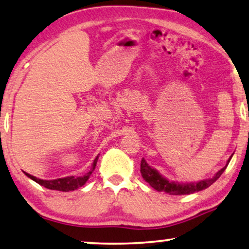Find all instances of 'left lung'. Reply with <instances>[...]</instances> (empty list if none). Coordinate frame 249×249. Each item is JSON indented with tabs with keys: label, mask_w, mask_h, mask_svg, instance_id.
Wrapping results in <instances>:
<instances>
[{
	"label": "left lung",
	"mask_w": 249,
	"mask_h": 249,
	"mask_svg": "<svg viewBox=\"0 0 249 249\" xmlns=\"http://www.w3.org/2000/svg\"><path fill=\"white\" fill-rule=\"evenodd\" d=\"M232 157V155H231ZM231 157L229 158L226 166H224L221 170H219L216 173V176L213 178H210V179H206L200 181V182L196 183H179V182H171V181L166 180L165 178H163L160 173H159L157 170L151 168L150 165L147 164L146 161L142 159L141 161V174H142L143 179L146 181V182L151 185L152 188H154L155 190L160 192H165V194L169 195H174V196H181V195H190L195 194V192L201 191L203 189H207L210 187L211 184L219 179L224 171L227 168L229 161H231Z\"/></svg>",
	"instance_id": "obj_1"
}]
</instances>
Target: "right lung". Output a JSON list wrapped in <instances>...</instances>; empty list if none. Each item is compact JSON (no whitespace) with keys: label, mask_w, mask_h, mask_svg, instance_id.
Listing matches in <instances>:
<instances>
[{"label":"right lung","mask_w":249,"mask_h":249,"mask_svg":"<svg viewBox=\"0 0 249 249\" xmlns=\"http://www.w3.org/2000/svg\"><path fill=\"white\" fill-rule=\"evenodd\" d=\"M97 160H98V157L94 160L90 171L87 172L86 174H84V176H81V177H67V178H61V179H55V180H41V179H38V178L31 176V174H29L27 172H24V173H25V176L30 178V179L36 181V182L39 183L40 185H43L44 188L50 189V190L73 191L79 187H83V185L86 183V181L89 179L90 174L95 170Z\"/></svg>","instance_id":"obj_1"}]
</instances>
